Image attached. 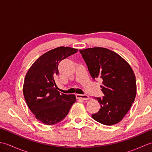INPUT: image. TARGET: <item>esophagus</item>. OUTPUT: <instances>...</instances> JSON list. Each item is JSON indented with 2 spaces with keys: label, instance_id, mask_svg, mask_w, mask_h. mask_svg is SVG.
Returning a JSON list of instances; mask_svg holds the SVG:
<instances>
[{
  "label": "esophagus",
  "instance_id": "34e87169",
  "mask_svg": "<svg viewBox=\"0 0 152 152\" xmlns=\"http://www.w3.org/2000/svg\"><path fill=\"white\" fill-rule=\"evenodd\" d=\"M76 98L78 99H82L87 101V100L89 99V96L87 95H80V94H76Z\"/></svg>",
  "mask_w": 152,
  "mask_h": 152
}]
</instances>
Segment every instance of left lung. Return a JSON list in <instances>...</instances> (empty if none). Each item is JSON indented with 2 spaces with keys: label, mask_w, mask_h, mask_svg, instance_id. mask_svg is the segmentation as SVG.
Returning a JSON list of instances; mask_svg holds the SVG:
<instances>
[{
  "label": "left lung",
  "mask_w": 152,
  "mask_h": 152,
  "mask_svg": "<svg viewBox=\"0 0 152 152\" xmlns=\"http://www.w3.org/2000/svg\"><path fill=\"white\" fill-rule=\"evenodd\" d=\"M93 78L102 80V98H95L101 108L92 114L95 121L113 125L121 121L131 108L137 94L134 73L130 64L117 53L95 47L80 50Z\"/></svg>",
  "instance_id": "obj_1"
}]
</instances>
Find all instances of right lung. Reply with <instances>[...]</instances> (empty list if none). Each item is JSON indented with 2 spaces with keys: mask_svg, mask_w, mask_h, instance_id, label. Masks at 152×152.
Here are the masks:
<instances>
[{
  "mask_svg": "<svg viewBox=\"0 0 152 152\" xmlns=\"http://www.w3.org/2000/svg\"><path fill=\"white\" fill-rule=\"evenodd\" d=\"M78 50L61 46L47 51L34 61L25 75L23 93L28 107L38 121L51 125L62 121L76 102L74 95L57 89L55 76L61 61Z\"/></svg>",
  "mask_w": 152,
  "mask_h": 152,
  "instance_id": "add662e5",
  "label": "right lung"
}]
</instances>
